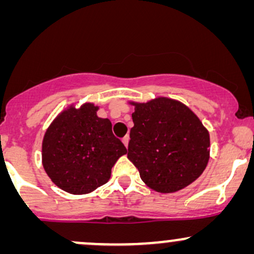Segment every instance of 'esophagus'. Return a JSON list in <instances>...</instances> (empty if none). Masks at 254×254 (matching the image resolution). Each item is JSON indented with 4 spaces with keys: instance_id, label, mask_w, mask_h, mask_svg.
I'll list each match as a JSON object with an SVG mask.
<instances>
[{
    "instance_id": "esophagus-1",
    "label": "esophagus",
    "mask_w": 254,
    "mask_h": 254,
    "mask_svg": "<svg viewBox=\"0 0 254 254\" xmlns=\"http://www.w3.org/2000/svg\"><path fill=\"white\" fill-rule=\"evenodd\" d=\"M129 136H125L124 137V138L123 139H122V141H123V143H124V145H125V147H127V144H129Z\"/></svg>"
}]
</instances>
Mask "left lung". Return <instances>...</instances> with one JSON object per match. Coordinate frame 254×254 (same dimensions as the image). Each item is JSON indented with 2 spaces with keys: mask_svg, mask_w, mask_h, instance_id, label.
Masks as SVG:
<instances>
[{
  "mask_svg": "<svg viewBox=\"0 0 254 254\" xmlns=\"http://www.w3.org/2000/svg\"><path fill=\"white\" fill-rule=\"evenodd\" d=\"M127 159L151 190L172 193L193 183L210 157V136L186 105L159 97L135 103Z\"/></svg>",
  "mask_w": 254,
  "mask_h": 254,
  "instance_id": "8db88e82",
  "label": "left lung"
}]
</instances>
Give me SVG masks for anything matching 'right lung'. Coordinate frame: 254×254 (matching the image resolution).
I'll return each instance as SVG.
<instances>
[{
	"mask_svg": "<svg viewBox=\"0 0 254 254\" xmlns=\"http://www.w3.org/2000/svg\"><path fill=\"white\" fill-rule=\"evenodd\" d=\"M99 106L84 103L63 110L45 131L42 162L51 182L71 194L90 193L109 182L111 170L127 153Z\"/></svg>",
	"mask_w": 254,
	"mask_h": 254,
	"instance_id": "right-lung-1",
	"label": "right lung"
}]
</instances>
